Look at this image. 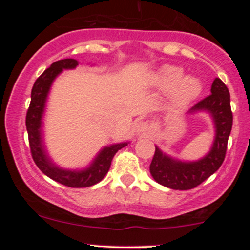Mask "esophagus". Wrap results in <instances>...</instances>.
<instances>
[{
	"label": "esophagus",
	"instance_id": "esophagus-1",
	"mask_svg": "<svg viewBox=\"0 0 250 250\" xmlns=\"http://www.w3.org/2000/svg\"><path fill=\"white\" fill-rule=\"evenodd\" d=\"M151 131L150 125H149L148 122L145 121H140L136 125V133L141 134V135H148Z\"/></svg>",
	"mask_w": 250,
	"mask_h": 250
}]
</instances>
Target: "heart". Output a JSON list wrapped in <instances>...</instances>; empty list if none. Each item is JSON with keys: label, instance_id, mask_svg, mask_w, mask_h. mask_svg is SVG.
<instances>
[{"label": "heart", "instance_id": "1", "mask_svg": "<svg viewBox=\"0 0 250 250\" xmlns=\"http://www.w3.org/2000/svg\"><path fill=\"white\" fill-rule=\"evenodd\" d=\"M182 71L180 68L173 65H166L160 73L155 76V83L160 87L168 88L173 87V97L177 103L187 102L199 94L200 84L199 82L191 77L181 79Z\"/></svg>", "mask_w": 250, "mask_h": 250}]
</instances>
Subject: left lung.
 <instances>
[{"instance_id": "obj_1", "label": "left lung", "mask_w": 250, "mask_h": 250, "mask_svg": "<svg viewBox=\"0 0 250 250\" xmlns=\"http://www.w3.org/2000/svg\"><path fill=\"white\" fill-rule=\"evenodd\" d=\"M210 91L211 94L197 102L190 111L207 110L211 114L216 128L213 148L200 161L181 162L168 157L156 147L150 163V174L160 185L175 190H189L211 176L225 161L227 145L233 127L230 94L219 77L214 80Z\"/></svg>"}]
</instances>
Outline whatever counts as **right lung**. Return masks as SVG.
Here are the masks:
<instances>
[{
  "mask_svg": "<svg viewBox=\"0 0 250 250\" xmlns=\"http://www.w3.org/2000/svg\"><path fill=\"white\" fill-rule=\"evenodd\" d=\"M76 65H79L77 60L64 59L54 62L48 69L43 71V74L36 80L33 89H31V100L29 108L27 110V116H25V127L28 131L31 157L40 170L48 177H50L51 180L56 181L63 186L70 188H85L96 185L105 176L110 168L114 155L120 149L125 147L128 143H117V145L102 149L101 153L97 155L95 161L85 170H63L49 161L48 156L45 155L44 148H43L41 129H40L41 128L42 114L44 110V103L54 79L63 69H73Z\"/></svg>",
  "mask_w": 250,
  "mask_h": 250,
  "instance_id": "add662e5",
  "label": "right lung"
}]
</instances>
